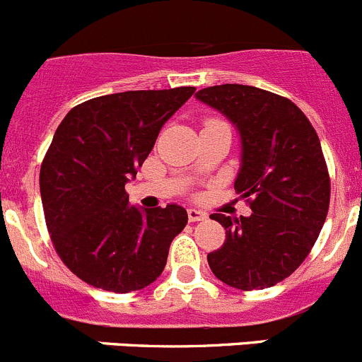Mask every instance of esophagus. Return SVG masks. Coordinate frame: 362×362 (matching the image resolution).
<instances>
[{"label":"esophagus","mask_w":362,"mask_h":362,"mask_svg":"<svg viewBox=\"0 0 362 362\" xmlns=\"http://www.w3.org/2000/svg\"><path fill=\"white\" fill-rule=\"evenodd\" d=\"M206 216L208 215H206L204 211H201V209H188V220H190V222H201V220H206Z\"/></svg>","instance_id":"esophagus-1"}]
</instances>
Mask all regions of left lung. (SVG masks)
I'll return each instance as SVG.
<instances>
[{
  "instance_id": "8db88e82",
  "label": "left lung",
  "mask_w": 362,
  "mask_h": 362,
  "mask_svg": "<svg viewBox=\"0 0 362 362\" xmlns=\"http://www.w3.org/2000/svg\"><path fill=\"white\" fill-rule=\"evenodd\" d=\"M195 98L240 133L235 188L252 197L250 216H209L226 229L223 245L208 254L209 268L243 291L275 286L308 257L329 211L330 179L318 135L295 103L263 88L215 85Z\"/></svg>"
}]
</instances>
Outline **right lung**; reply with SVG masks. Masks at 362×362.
I'll use <instances>...</instances> for the list:
<instances>
[{"label":"right lung","instance_id":"right-lung-1","mask_svg":"<svg viewBox=\"0 0 362 362\" xmlns=\"http://www.w3.org/2000/svg\"><path fill=\"white\" fill-rule=\"evenodd\" d=\"M194 92L101 95L74 106L58 126L40 167L44 215L58 256L90 286L129 293L163 272L172 240L188 222L187 209L132 206L126 183Z\"/></svg>","mask_w":362,"mask_h":362}]
</instances>
